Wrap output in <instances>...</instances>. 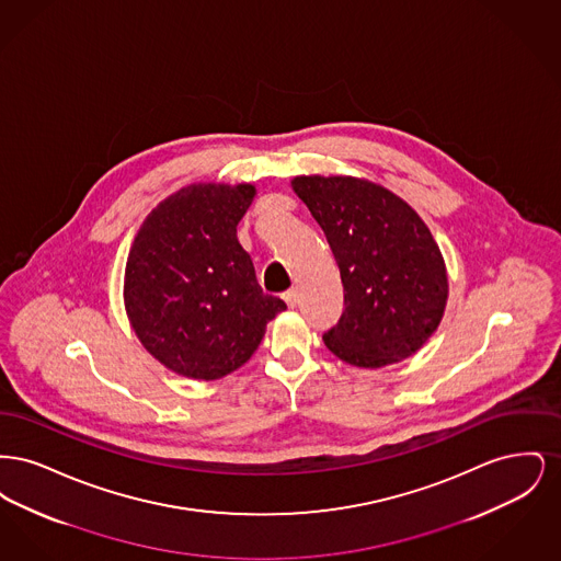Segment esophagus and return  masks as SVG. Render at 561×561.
Listing matches in <instances>:
<instances>
[{
    "label": "esophagus",
    "mask_w": 561,
    "mask_h": 561,
    "mask_svg": "<svg viewBox=\"0 0 561 561\" xmlns=\"http://www.w3.org/2000/svg\"><path fill=\"white\" fill-rule=\"evenodd\" d=\"M284 300H286V305L294 309L296 307V302H298V294L296 290H288V293H284Z\"/></svg>",
    "instance_id": "esophagus-1"
}]
</instances>
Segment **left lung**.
I'll use <instances>...</instances> for the list:
<instances>
[{
    "label": "left lung",
    "instance_id": "left-lung-1",
    "mask_svg": "<svg viewBox=\"0 0 561 561\" xmlns=\"http://www.w3.org/2000/svg\"><path fill=\"white\" fill-rule=\"evenodd\" d=\"M332 248L345 309L323 343L357 368H382L431 339L448 302V273L425 220L393 191L357 176H294Z\"/></svg>",
    "mask_w": 561,
    "mask_h": 561
}]
</instances>
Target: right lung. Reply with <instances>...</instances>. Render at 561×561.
I'll return each mask as SVG.
<instances>
[{
    "mask_svg": "<svg viewBox=\"0 0 561 561\" xmlns=\"http://www.w3.org/2000/svg\"><path fill=\"white\" fill-rule=\"evenodd\" d=\"M256 187L193 183L142 220L124 273L134 334L161 366L216 380L243 366L286 309L263 294L238 225Z\"/></svg>",
    "mask_w": 561,
    "mask_h": 561,
    "instance_id": "right-lung-1",
    "label": "right lung"
}]
</instances>
